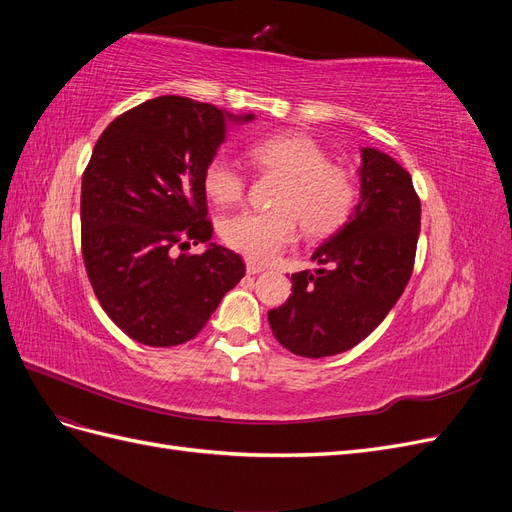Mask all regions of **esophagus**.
Instances as JSON below:
<instances>
[{
	"instance_id": "34e87169",
	"label": "esophagus",
	"mask_w": 512,
	"mask_h": 512,
	"mask_svg": "<svg viewBox=\"0 0 512 512\" xmlns=\"http://www.w3.org/2000/svg\"><path fill=\"white\" fill-rule=\"evenodd\" d=\"M260 271H265V267H260V265H256V262H250V260H247V273H250V275H256V273H260Z\"/></svg>"
}]
</instances>
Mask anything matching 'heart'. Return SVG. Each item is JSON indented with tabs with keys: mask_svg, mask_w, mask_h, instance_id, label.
<instances>
[{
	"mask_svg": "<svg viewBox=\"0 0 512 512\" xmlns=\"http://www.w3.org/2000/svg\"><path fill=\"white\" fill-rule=\"evenodd\" d=\"M265 173L280 175L273 211H241L220 224L222 241L247 260L269 262L297 239L327 237L342 228L356 205V179L342 164L329 162L312 136L282 132L260 138L247 149ZM203 190L215 205H235L245 194V175L224 156H213L203 170Z\"/></svg>",
	"mask_w": 512,
	"mask_h": 512,
	"instance_id": "1",
	"label": "heart"
}]
</instances>
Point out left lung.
I'll return each instance as SVG.
<instances>
[{"label":"left lung","mask_w":512,"mask_h":512,"mask_svg":"<svg viewBox=\"0 0 512 512\" xmlns=\"http://www.w3.org/2000/svg\"><path fill=\"white\" fill-rule=\"evenodd\" d=\"M361 200L312 260L327 269L292 273L288 301L271 309L277 342L307 359L354 348L406 290L421 232L412 177L386 153L361 149Z\"/></svg>","instance_id":"8db88e82"}]
</instances>
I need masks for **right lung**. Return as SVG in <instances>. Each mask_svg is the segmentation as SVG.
Wrapping results in <instances>:
<instances>
[{"label": "right lung", "instance_id": "obj_1", "mask_svg": "<svg viewBox=\"0 0 512 512\" xmlns=\"http://www.w3.org/2000/svg\"><path fill=\"white\" fill-rule=\"evenodd\" d=\"M232 117L181 96L138 104L108 123L81 185V247L96 297L117 327L145 346H179L200 333L239 284V254L209 243L205 164Z\"/></svg>", "mask_w": 512, "mask_h": 512}]
</instances>
